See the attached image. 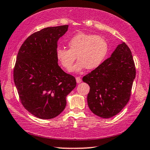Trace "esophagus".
<instances>
[{"mask_svg": "<svg viewBox=\"0 0 150 150\" xmlns=\"http://www.w3.org/2000/svg\"><path fill=\"white\" fill-rule=\"evenodd\" d=\"M76 81H77V83H81V79L80 78V77H76Z\"/></svg>", "mask_w": 150, "mask_h": 150, "instance_id": "esophagus-1", "label": "esophagus"}]
</instances>
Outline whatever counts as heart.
Returning <instances> with one entry per match:
<instances>
[{"label":"heart","instance_id":"heart-1","mask_svg":"<svg viewBox=\"0 0 150 150\" xmlns=\"http://www.w3.org/2000/svg\"><path fill=\"white\" fill-rule=\"evenodd\" d=\"M69 49L58 48L56 58L62 67L71 71L75 59H79L73 71L79 72L86 68L88 70L97 69L106 59L109 45L100 35L80 32L69 40ZM77 57H76V56Z\"/></svg>","mask_w":150,"mask_h":150}]
</instances>
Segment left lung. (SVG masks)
<instances>
[{"label":"left lung","mask_w":150,"mask_h":150,"mask_svg":"<svg viewBox=\"0 0 150 150\" xmlns=\"http://www.w3.org/2000/svg\"><path fill=\"white\" fill-rule=\"evenodd\" d=\"M135 65L132 52L122 42L100 67L82 78L90 86L87 102L93 113L101 118H110L128 102Z\"/></svg>","instance_id":"8db88e82"}]
</instances>
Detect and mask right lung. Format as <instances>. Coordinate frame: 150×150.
<instances>
[{
	"instance_id": "obj_1",
	"label": "right lung",
	"mask_w": 150,
	"mask_h": 150,
	"mask_svg": "<svg viewBox=\"0 0 150 150\" xmlns=\"http://www.w3.org/2000/svg\"><path fill=\"white\" fill-rule=\"evenodd\" d=\"M69 25L47 27L28 37L20 48L13 80L22 104L38 118L58 116L67 96L76 86L75 78L64 72L56 58L57 41Z\"/></svg>"
}]
</instances>
